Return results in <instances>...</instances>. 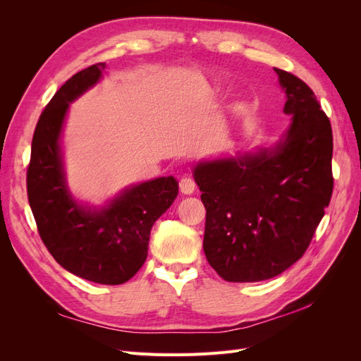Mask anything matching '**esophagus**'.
<instances>
[{
    "label": "esophagus",
    "instance_id": "obj_1",
    "mask_svg": "<svg viewBox=\"0 0 361 361\" xmlns=\"http://www.w3.org/2000/svg\"><path fill=\"white\" fill-rule=\"evenodd\" d=\"M179 190H180L182 194L190 195V194H192L195 191V182L191 178L185 176V178H182L179 180Z\"/></svg>",
    "mask_w": 361,
    "mask_h": 361
}]
</instances>
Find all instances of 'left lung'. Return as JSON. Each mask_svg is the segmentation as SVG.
<instances>
[{"label": "left lung", "instance_id": "left-lung-1", "mask_svg": "<svg viewBox=\"0 0 361 361\" xmlns=\"http://www.w3.org/2000/svg\"><path fill=\"white\" fill-rule=\"evenodd\" d=\"M290 126L272 150L200 162L203 250L226 281L272 279L309 248L333 194V130L310 87L274 68Z\"/></svg>", "mask_w": 361, "mask_h": 361}]
</instances>
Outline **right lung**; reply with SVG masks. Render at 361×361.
I'll list each match as a JSON object with an SVG mask.
<instances>
[{
  "instance_id": "obj_1",
  "label": "right lung",
  "mask_w": 361,
  "mask_h": 361,
  "mask_svg": "<svg viewBox=\"0 0 361 361\" xmlns=\"http://www.w3.org/2000/svg\"><path fill=\"white\" fill-rule=\"evenodd\" d=\"M105 63L80 71L42 111L31 143L27 194L37 231L52 257L72 274L101 285H122L147 257L152 226L178 195L173 176L134 185L102 209L76 203L66 187L60 134L69 104L102 76Z\"/></svg>"
}]
</instances>
